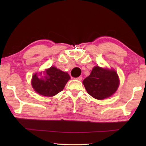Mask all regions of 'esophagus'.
I'll return each instance as SVG.
<instances>
[{"instance_id":"esophagus-1","label":"esophagus","mask_w":146,"mask_h":146,"mask_svg":"<svg viewBox=\"0 0 146 146\" xmlns=\"http://www.w3.org/2000/svg\"><path fill=\"white\" fill-rule=\"evenodd\" d=\"M76 80H79V81H81V80H82V76H78V77L76 78Z\"/></svg>"}]
</instances>
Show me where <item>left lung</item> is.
Listing matches in <instances>:
<instances>
[{"label":"left lung","instance_id":"1","mask_svg":"<svg viewBox=\"0 0 146 146\" xmlns=\"http://www.w3.org/2000/svg\"><path fill=\"white\" fill-rule=\"evenodd\" d=\"M89 95L98 100L111 96L119 86V79L115 71L95 66L91 73L83 80Z\"/></svg>","mask_w":146,"mask_h":146}]
</instances>
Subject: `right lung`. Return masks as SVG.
<instances>
[{
	"mask_svg": "<svg viewBox=\"0 0 146 146\" xmlns=\"http://www.w3.org/2000/svg\"><path fill=\"white\" fill-rule=\"evenodd\" d=\"M70 76L55 67L35 73L31 80L32 87L36 93L45 97H53L62 91Z\"/></svg>",
	"mask_w": 146,
	"mask_h": 146,
	"instance_id": "right-lung-1",
	"label": "right lung"
}]
</instances>
